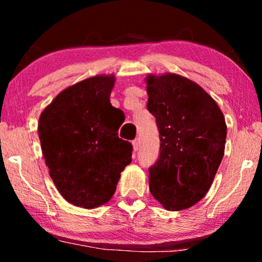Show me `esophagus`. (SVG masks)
<instances>
[{
  "mask_svg": "<svg viewBox=\"0 0 262 262\" xmlns=\"http://www.w3.org/2000/svg\"><path fill=\"white\" fill-rule=\"evenodd\" d=\"M133 148H134V151H137L140 149V140L135 139L133 141Z\"/></svg>",
  "mask_w": 262,
  "mask_h": 262,
  "instance_id": "34e87169",
  "label": "esophagus"
}]
</instances>
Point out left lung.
I'll list each match as a JSON object with an SVG mask.
<instances>
[{"instance_id": "left-lung-1", "label": "left lung", "mask_w": 262, "mask_h": 262, "mask_svg": "<svg viewBox=\"0 0 262 262\" xmlns=\"http://www.w3.org/2000/svg\"><path fill=\"white\" fill-rule=\"evenodd\" d=\"M147 107L159 133V157L149 188L167 210L194 206L209 190L224 156L227 125L211 97L176 74L147 78Z\"/></svg>"}]
</instances>
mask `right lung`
I'll list each match as a JSON object with an SVG mask.
<instances>
[{
	"instance_id": "add662e5",
	"label": "right lung",
	"mask_w": 262,
	"mask_h": 262,
	"mask_svg": "<svg viewBox=\"0 0 262 262\" xmlns=\"http://www.w3.org/2000/svg\"><path fill=\"white\" fill-rule=\"evenodd\" d=\"M113 76H96L60 92L43 110L38 132L51 178L77 207L104 205L132 162L133 145L118 136L110 103Z\"/></svg>"
}]
</instances>
